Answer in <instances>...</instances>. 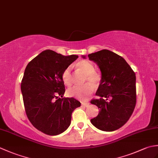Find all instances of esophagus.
I'll return each instance as SVG.
<instances>
[{
    "instance_id": "esophagus-1",
    "label": "esophagus",
    "mask_w": 158,
    "mask_h": 158,
    "mask_svg": "<svg viewBox=\"0 0 158 158\" xmlns=\"http://www.w3.org/2000/svg\"><path fill=\"white\" fill-rule=\"evenodd\" d=\"M81 105H82V106H85V107H88L89 106V103H88V102H82Z\"/></svg>"
}]
</instances>
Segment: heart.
Masks as SVG:
<instances>
[{
    "instance_id": "b5f03b06",
    "label": "heart",
    "mask_w": 158,
    "mask_h": 158,
    "mask_svg": "<svg viewBox=\"0 0 158 158\" xmlns=\"http://www.w3.org/2000/svg\"><path fill=\"white\" fill-rule=\"evenodd\" d=\"M77 67L86 75L85 82H89L92 84H97L100 81V75L98 73L94 72V66L92 63L88 60H82L76 64ZM71 68L68 67L62 73V81L67 86H70L72 83ZM94 88L90 85H85L83 86L74 85L67 90V94L70 97H73L80 100H85L92 94Z\"/></svg>"
}]
</instances>
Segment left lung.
Segmentation results:
<instances>
[{"label": "left lung", "mask_w": 158, "mask_h": 158, "mask_svg": "<svg viewBox=\"0 0 158 158\" xmlns=\"http://www.w3.org/2000/svg\"><path fill=\"white\" fill-rule=\"evenodd\" d=\"M85 59V56H82ZM98 66L101 79L96 92L99 99L91 102L98 106V115L90 122L96 128L112 132L120 128L132 115L136 102V75L122 56L108 49L88 55Z\"/></svg>", "instance_id": "left-lung-1"}]
</instances>
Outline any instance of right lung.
I'll return each mask as SVG.
<instances>
[{
  "mask_svg": "<svg viewBox=\"0 0 158 158\" xmlns=\"http://www.w3.org/2000/svg\"><path fill=\"white\" fill-rule=\"evenodd\" d=\"M77 58L78 56H65L47 49L26 67L21 91L26 115L33 126L46 135L64 132L71 122L73 111L81 106L75 98H62V73Z\"/></svg>",
  "mask_w": 158,
  "mask_h": 158,
  "instance_id": "obj_1",
  "label": "right lung"
}]
</instances>
